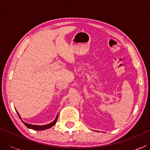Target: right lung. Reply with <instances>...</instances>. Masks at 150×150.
I'll list each match as a JSON object with an SVG mask.
<instances>
[{
	"instance_id": "add662e5",
	"label": "right lung",
	"mask_w": 150,
	"mask_h": 150,
	"mask_svg": "<svg viewBox=\"0 0 150 150\" xmlns=\"http://www.w3.org/2000/svg\"><path fill=\"white\" fill-rule=\"evenodd\" d=\"M17 113H18V112H17ZM18 115L20 118L21 119V118H20V116L18 113ZM57 120V115L56 118H55V120L54 122H51L50 124H46V125H44V126L32 125V124H27L26 122H23V123L24 124L25 126H26V127H28V128H31V129H32V130H46V129H48V128H52L53 126H54L55 124V123H56Z\"/></svg>"
}]
</instances>
